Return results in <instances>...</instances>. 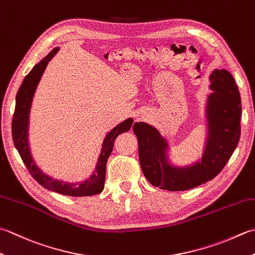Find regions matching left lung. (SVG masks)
Wrapping results in <instances>:
<instances>
[{
  "label": "left lung",
  "instance_id": "left-lung-1",
  "mask_svg": "<svg viewBox=\"0 0 255 255\" xmlns=\"http://www.w3.org/2000/svg\"><path fill=\"white\" fill-rule=\"evenodd\" d=\"M214 91L208 99L209 136L200 162L187 168L168 163V144L156 128L144 123L133 125L138 139L139 161L147 180L168 191H184L212 180L236 150L241 134V97L232 75L216 69L210 76Z\"/></svg>",
  "mask_w": 255,
  "mask_h": 255
}]
</instances>
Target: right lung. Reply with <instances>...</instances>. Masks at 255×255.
I'll return each mask as SVG.
<instances>
[{
	"label": "right lung",
	"mask_w": 255,
	"mask_h": 255,
	"mask_svg": "<svg viewBox=\"0 0 255 255\" xmlns=\"http://www.w3.org/2000/svg\"><path fill=\"white\" fill-rule=\"evenodd\" d=\"M58 47H55L43 61L35 65L33 69L25 76L24 81L18 88L16 94V104L12 119V137L15 148L21 156L28 172L41 186L48 189L51 191L64 194V196L72 197H87L95 196L103 191L105 184V174H106V163L112 150L114 148V142L119 134L128 131L131 128L132 119L129 118L119 124L109 132L105 138L103 143V149L99 156L96 170L93 176L82 183H66L63 181L55 180V179L46 176L37 168L31 157L27 143V126H28V114L31 108L32 98L35 89H36L39 79L42 77L44 69L46 68L48 62L54 57V55L58 52Z\"/></svg>",
	"instance_id": "1"
}]
</instances>
